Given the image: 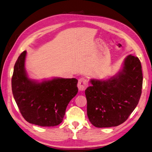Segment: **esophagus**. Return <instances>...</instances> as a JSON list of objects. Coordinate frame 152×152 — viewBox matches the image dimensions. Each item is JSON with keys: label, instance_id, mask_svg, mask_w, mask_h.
<instances>
[{"label": "esophagus", "instance_id": "esophagus-1", "mask_svg": "<svg viewBox=\"0 0 152 152\" xmlns=\"http://www.w3.org/2000/svg\"><path fill=\"white\" fill-rule=\"evenodd\" d=\"M88 83L87 79L85 78H80L78 80V83H77V87H78L79 91H83L88 87Z\"/></svg>", "mask_w": 152, "mask_h": 152}]
</instances>
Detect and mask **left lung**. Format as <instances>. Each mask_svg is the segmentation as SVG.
<instances>
[{
  "mask_svg": "<svg viewBox=\"0 0 152 152\" xmlns=\"http://www.w3.org/2000/svg\"><path fill=\"white\" fill-rule=\"evenodd\" d=\"M142 78L141 61L130 54L115 76L106 80H91L92 85L85 92L90 122L98 128L123 123L139 103Z\"/></svg>",
  "mask_w": 152,
  "mask_h": 152,
  "instance_id": "left-lung-1",
  "label": "left lung"
}]
</instances>
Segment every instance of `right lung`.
<instances>
[{
    "label": "right lung",
    "mask_w": 152,
    "mask_h": 152,
    "mask_svg": "<svg viewBox=\"0 0 152 152\" xmlns=\"http://www.w3.org/2000/svg\"><path fill=\"white\" fill-rule=\"evenodd\" d=\"M26 51L18 56L11 79L13 95L22 115L29 123L54 126L63 121L69 103L78 91L76 78L29 79L25 69Z\"/></svg>",
    "instance_id": "right-lung-1"
}]
</instances>
